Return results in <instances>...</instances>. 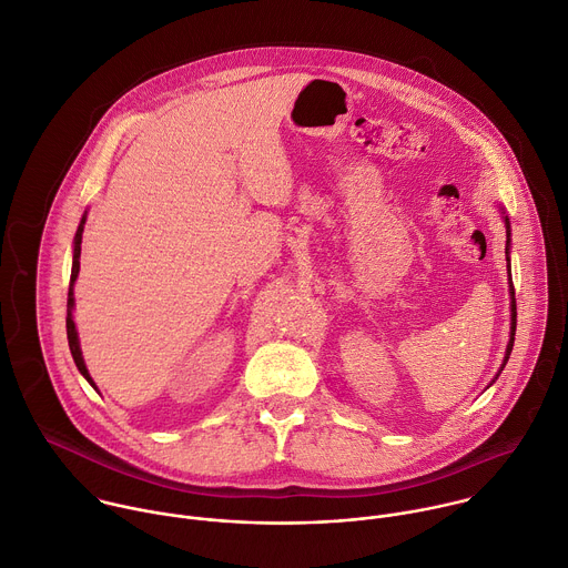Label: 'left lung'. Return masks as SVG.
I'll list each match as a JSON object with an SVG mask.
<instances>
[{"mask_svg": "<svg viewBox=\"0 0 568 568\" xmlns=\"http://www.w3.org/2000/svg\"><path fill=\"white\" fill-rule=\"evenodd\" d=\"M499 212H501V219H504V223H506V268H508V284H510V288H508V293H510V337H508V345H506V354H504V363H501V367H499V372L495 374V378L490 381V385L499 378V374L504 372V367H506V363H508V358H510V352H513V345H515V328H517V304H515V286H513V277H510V221H508V214H506V210L499 205ZM488 385V387H490Z\"/></svg>", "mask_w": 568, "mask_h": 568, "instance_id": "1", "label": "left lung"}]
</instances>
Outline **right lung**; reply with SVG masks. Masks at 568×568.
<instances>
[{"mask_svg": "<svg viewBox=\"0 0 568 568\" xmlns=\"http://www.w3.org/2000/svg\"><path fill=\"white\" fill-rule=\"evenodd\" d=\"M84 221H87V212L82 214L80 219V225L75 231V237H73V264H71V282H69V297H67V337H69V349H71V356H73V363L78 367V372L84 376V381L93 387V378L89 376V369L84 365V358H82V349H80V339H78V328H75V322H73V306H75V297H73V284L78 280V273H80V244H82V231H84Z\"/></svg>", "mask_w": 568, "mask_h": 568, "instance_id": "1", "label": "right lung"}]
</instances>
